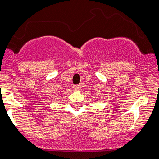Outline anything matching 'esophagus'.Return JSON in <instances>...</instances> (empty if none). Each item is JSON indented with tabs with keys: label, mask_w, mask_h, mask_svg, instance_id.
Here are the masks:
<instances>
[{
	"label": "esophagus",
	"mask_w": 159,
	"mask_h": 159,
	"mask_svg": "<svg viewBox=\"0 0 159 159\" xmlns=\"http://www.w3.org/2000/svg\"><path fill=\"white\" fill-rule=\"evenodd\" d=\"M74 89L75 90H80V89H81V85H74Z\"/></svg>",
	"instance_id": "obj_1"
}]
</instances>
